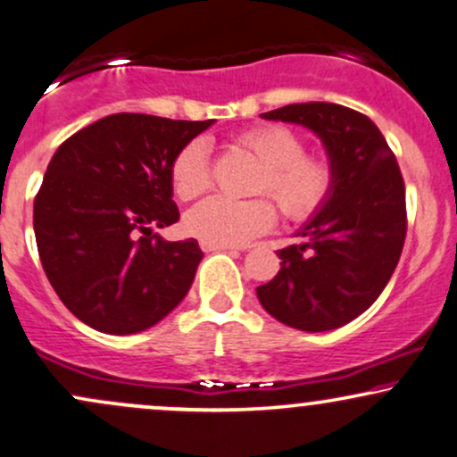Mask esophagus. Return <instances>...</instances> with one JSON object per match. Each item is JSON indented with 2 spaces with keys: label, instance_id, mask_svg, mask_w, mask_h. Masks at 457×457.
Here are the masks:
<instances>
[{
  "label": "esophagus",
  "instance_id": "esophagus-1",
  "mask_svg": "<svg viewBox=\"0 0 457 457\" xmlns=\"http://www.w3.org/2000/svg\"><path fill=\"white\" fill-rule=\"evenodd\" d=\"M201 248L205 252H227V250H237L235 245H216V244H205V241H201Z\"/></svg>",
  "mask_w": 457,
  "mask_h": 457
}]
</instances>
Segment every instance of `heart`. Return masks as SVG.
<instances>
[{
	"label": "heart",
	"instance_id": "b5f03b06",
	"mask_svg": "<svg viewBox=\"0 0 457 457\" xmlns=\"http://www.w3.org/2000/svg\"><path fill=\"white\" fill-rule=\"evenodd\" d=\"M261 164L254 195L271 196L284 218L305 222L327 205L336 187V164L325 154H308L302 134L280 123H265L237 137ZM170 186L179 201H195L212 186L207 147L201 138L186 143L169 169ZM230 201L212 196L186 213L184 228L198 241L216 245H239L270 230L276 222V207L270 198Z\"/></svg>",
	"mask_w": 457,
	"mask_h": 457
}]
</instances>
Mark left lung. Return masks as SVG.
<instances>
[{"label": "left lung", "instance_id": "1", "mask_svg": "<svg viewBox=\"0 0 457 457\" xmlns=\"http://www.w3.org/2000/svg\"><path fill=\"white\" fill-rule=\"evenodd\" d=\"M261 117L314 130L337 177L327 205L299 230L302 244L278 250L280 271L256 295L284 325L336 329L377 302L400 261L409 220L398 160L372 120L334 102L288 104Z\"/></svg>", "mask_w": 457, "mask_h": 457}]
</instances>
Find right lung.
I'll use <instances>...</instances> for the list:
<instances>
[{
    "label": "right lung",
    "instance_id": "add662e5",
    "mask_svg": "<svg viewBox=\"0 0 457 457\" xmlns=\"http://www.w3.org/2000/svg\"><path fill=\"white\" fill-rule=\"evenodd\" d=\"M209 126L117 112L59 145L34 201L36 244L57 297L85 325L137 334L186 297L198 241L152 230L179 220L170 162Z\"/></svg>",
    "mask_w": 457,
    "mask_h": 457
}]
</instances>
